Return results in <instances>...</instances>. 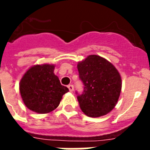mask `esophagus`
Returning a JSON list of instances; mask_svg holds the SVG:
<instances>
[{
  "label": "esophagus",
  "mask_w": 150,
  "mask_h": 150,
  "mask_svg": "<svg viewBox=\"0 0 150 150\" xmlns=\"http://www.w3.org/2000/svg\"><path fill=\"white\" fill-rule=\"evenodd\" d=\"M67 87H68V89H69V91L71 92H72L74 91V86H73L72 84H69V85L67 86Z\"/></svg>",
  "instance_id": "obj_1"
}]
</instances>
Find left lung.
<instances>
[{"label":"left lung","mask_w":150,"mask_h":150,"mask_svg":"<svg viewBox=\"0 0 150 150\" xmlns=\"http://www.w3.org/2000/svg\"><path fill=\"white\" fill-rule=\"evenodd\" d=\"M77 68L84 85L83 94L77 96L83 112L97 117L111 111L122 90V79L115 67L99 55H91L79 62Z\"/></svg>","instance_id":"1"}]
</instances>
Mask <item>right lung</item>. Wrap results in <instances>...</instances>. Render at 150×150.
Masks as SVG:
<instances>
[{
  "label": "right lung",
  "instance_id": "obj_1",
  "mask_svg": "<svg viewBox=\"0 0 150 150\" xmlns=\"http://www.w3.org/2000/svg\"><path fill=\"white\" fill-rule=\"evenodd\" d=\"M52 64L30 67L20 82V92L24 105L39 114H47L57 108L63 95L69 91L54 74Z\"/></svg>",
  "mask_w": 150,
  "mask_h": 150
}]
</instances>
